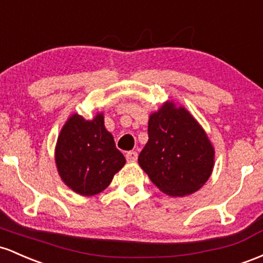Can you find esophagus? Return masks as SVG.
Segmentation results:
<instances>
[{
    "mask_svg": "<svg viewBox=\"0 0 263 263\" xmlns=\"http://www.w3.org/2000/svg\"><path fill=\"white\" fill-rule=\"evenodd\" d=\"M126 160L130 161V163H133V161H137L138 159V153L134 152V150H132V152H128L126 153Z\"/></svg>",
    "mask_w": 263,
    "mask_h": 263,
    "instance_id": "esophagus-1",
    "label": "esophagus"
}]
</instances>
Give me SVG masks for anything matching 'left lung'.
<instances>
[{"label": "left lung", "instance_id": "1", "mask_svg": "<svg viewBox=\"0 0 263 263\" xmlns=\"http://www.w3.org/2000/svg\"><path fill=\"white\" fill-rule=\"evenodd\" d=\"M147 135L138 161L163 193L190 195L208 181L214 167V147L186 109L165 103L150 116Z\"/></svg>", "mask_w": 263, "mask_h": 263}]
</instances>
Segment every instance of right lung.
Wrapping results in <instances>:
<instances>
[{
    "mask_svg": "<svg viewBox=\"0 0 263 263\" xmlns=\"http://www.w3.org/2000/svg\"><path fill=\"white\" fill-rule=\"evenodd\" d=\"M55 164L67 186L77 194L92 196L109 186L125 158L105 129L103 114L92 120L73 114L58 137Z\"/></svg>",
    "mask_w": 263,
    "mask_h": 263,
    "instance_id": "obj_1",
    "label": "right lung"
}]
</instances>
